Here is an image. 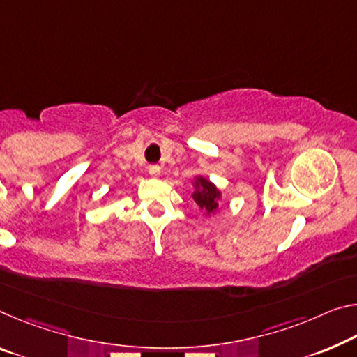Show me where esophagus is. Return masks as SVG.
Segmentation results:
<instances>
[{
    "mask_svg": "<svg viewBox=\"0 0 357 357\" xmlns=\"http://www.w3.org/2000/svg\"><path fill=\"white\" fill-rule=\"evenodd\" d=\"M160 172H162V168L158 167V165H151V167L148 168V173L151 174L152 178H157L158 174H160Z\"/></svg>",
    "mask_w": 357,
    "mask_h": 357,
    "instance_id": "34e87169",
    "label": "esophagus"
}]
</instances>
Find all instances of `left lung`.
I'll return each mask as SVG.
<instances>
[{
  "mask_svg": "<svg viewBox=\"0 0 357 357\" xmlns=\"http://www.w3.org/2000/svg\"><path fill=\"white\" fill-rule=\"evenodd\" d=\"M194 188H195V192L192 194V199L195 200V203L200 206V209H206V214H211L216 211L219 206V199H220V192L216 185H214L211 181H208L206 178L197 176L194 181Z\"/></svg>",
  "mask_w": 357,
  "mask_h": 357,
  "instance_id": "left-lung-1",
  "label": "left lung"
}]
</instances>
